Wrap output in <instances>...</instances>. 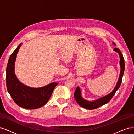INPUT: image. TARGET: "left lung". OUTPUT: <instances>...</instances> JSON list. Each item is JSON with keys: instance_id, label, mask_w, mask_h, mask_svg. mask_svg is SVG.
<instances>
[{"instance_id": "1", "label": "left lung", "mask_w": 134, "mask_h": 134, "mask_svg": "<svg viewBox=\"0 0 134 134\" xmlns=\"http://www.w3.org/2000/svg\"><path fill=\"white\" fill-rule=\"evenodd\" d=\"M114 44H115L114 43ZM114 51L117 52L119 54L120 57V67H121V71H120L119 79L118 80L117 84L116 85V87L113 90V91L111 92L110 94H108V95L93 102H90L84 100V99L81 96V91L80 88L79 87H77L74 93V97L77 102L78 103L81 107L85 108V109H88V110H93V109H97V108L100 107V106L104 105L105 104L109 102L111 100V98L114 96L115 92L117 91V90L120 87L122 79L124 75V72L125 70V62H124V58L123 57V55L122 53L121 52L120 49L118 48H114Z\"/></svg>"}]
</instances>
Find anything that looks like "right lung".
<instances>
[{
    "label": "right lung",
    "instance_id": "1",
    "mask_svg": "<svg viewBox=\"0 0 134 134\" xmlns=\"http://www.w3.org/2000/svg\"><path fill=\"white\" fill-rule=\"evenodd\" d=\"M20 43L13 52L7 67L6 84L8 92L17 105L27 109H36L46 105L50 98L57 83L45 87L33 88L21 83L14 73V63Z\"/></svg>",
    "mask_w": 134,
    "mask_h": 134
}]
</instances>
